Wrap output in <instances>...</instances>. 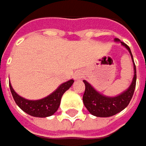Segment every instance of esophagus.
Returning <instances> with one entry per match:
<instances>
[{"mask_svg": "<svg viewBox=\"0 0 146 146\" xmlns=\"http://www.w3.org/2000/svg\"><path fill=\"white\" fill-rule=\"evenodd\" d=\"M83 73H81V72H80V71H78V72H76V73H75V76H74V77H75V79L76 80H79V79L82 78L83 77Z\"/></svg>", "mask_w": 146, "mask_h": 146, "instance_id": "34e87169", "label": "esophagus"}]
</instances>
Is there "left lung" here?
<instances>
[{
	"label": "left lung",
	"instance_id": "8db88e82",
	"mask_svg": "<svg viewBox=\"0 0 146 146\" xmlns=\"http://www.w3.org/2000/svg\"><path fill=\"white\" fill-rule=\"evenodd\" d=\"M115 41H120L119 39L115 38ZM121 45L125 46L128 51L130 52V56L133 61L134 65V77L131 82V85L129 88L124 92H122L119 96L110 97L104 96L98 92L96 90H95L90 84L88 83L86 80H83L86 86L85 93L83 96V102L86 109L93 115L97 117H110L112 115H115V114L120 112L121 110L125 109L130 103V100L133 96L135 84H136V68L134 62L133 56L131 53L130 47L124 42H121Z\"/></svg>",
	"mask_w": 146,
	"mask_h": 146
}]
</instances>
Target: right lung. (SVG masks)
I'll return each instance as SVG.
<instances>
[{
    "label": "right lung",
    "instance_id": "right-lung-1",
    "mask_svg": "<svg viewBox=\"0 0 146 146\" xmlns=\"http://www.w3.org/2000/svg\"><path fill=\"white\" fill-rule=\"evenodd\" d=\"M74 80H70L61 84L48 96L37 100H31L20 96L13 90L11 83H9V86L16 105L26 114L35 117H48L57 111L63 94L72 86Z\"/></svg>",
    "mask_w": 146,
    "mask_h": 146
}]
</instances>
